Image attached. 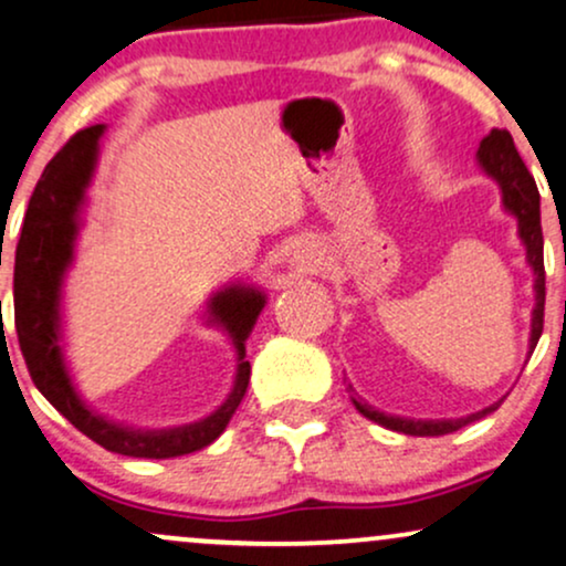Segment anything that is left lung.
Returning a JSON list of instances; mask_svg holds the SVG:
<instances>
[{
  "label": "left lung",
  "instance_id": "obj_1",
  "mask_svg": "<svg viewBox=\"0 0 566 566\" xmlns=\"http://www.w3.org/2000/svg\"><path fill=\"white\" fill-rule=\"evenodd\" d=\"M476 161L490 177L501 185L503 192V209L509 214L516 217V228H520V238L524 243V251H527V264L535 272V310H533V334H530V352L537 347V338L543 334V307H546V268H543V230H541V192H537V185L533 175L524 166L522 156L516 153L514 139L506 129H493L488 137L480 143V150H476ZM352 391V402L360 410L365 418L378 423V427L402 431V434L410 437H440L450 434V431H458L467 427L471 421H480L482 416L493 413L497 408L490 405V408L480 410V413H471L467 418H448V421H416V418H400V416H387L381 410L370 408L368 402H363L360 397Z\"/></svg>",
  "mask_w": 566,
  "mask_h": 566
}]
</instances>
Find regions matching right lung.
<instances>
[{"label": "right lung", "mask_w": 566, "mask_h": 566, "mask_svg": "<svg viewBox=\"0 0 566 566\" xmlns=\"http://www.w3.org/2000/svg\"><path fill=\"white\" fill-rule=\"evenodd\" d=\"M103 135L105 124L76 132L44 166L42 179L33 188L15 249V281H12L20 352L36 389L92 442L103 444L111 453L132 458L188 455L214 442L243 400L251 376V365L245 360V338L254 331L259 312L268 304V294L256 285L232 283L217 291L206 304V323L222 328L238 355L235 381L228 400L211 416L185 427L132 429L92 410L73 387L65 365L63 344H60L63 342L60 298H63L65 272L73 264L86 188L95 177Z\"/></svg>", "instance_id": "obj_1"}]
</instances>
